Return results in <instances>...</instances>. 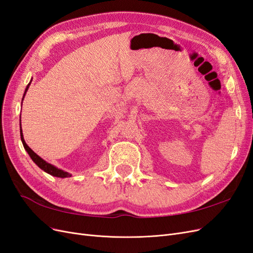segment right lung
Returning a JSON list of instances; mask_svg holds the SVG:
<instances>
[{
	"instance_id": "1",
	"label": "right lung",
	"mask_w": 253,
	"mask_h": 253,
	"mask_svg": "<svg viewBox=\"0 0 253 253\" xmlns=\"http://www.w3.org/2000/svg\"><path fill=\"white\" fill-rule=\"evenodd\" d=\"M32 81H33V79L30 80V82L28 83V85H27L26 88H25L24 95H23V98H22V102H23V100H24L25 94H26V91L28 90V87H29V85H30V83H32ZM20 121H21V118H20ZM20 134H21V140H22V143H23V147H24L25 151L28 153V155L30 156V158L33 159V162H34L38 167H39L40 169H42L44 172H46V173H48V174H50V175H52V176H56V177L65 178V177H68V176H71V174L68 173V172H65V171H63V170L58 169L57 167H55V166L51 165V164H48L47 162H45V160H44L43 158H41L39 155H37L36 153L28 147L27 143H26L25 140H24V136H23L21 122H20Z\"/></svg>"
}]
</instances>
